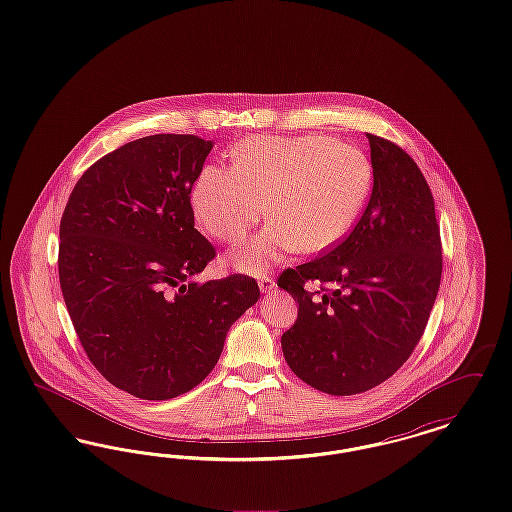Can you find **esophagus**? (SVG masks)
Listing matches in <instances>:
<instances>
[{"instance_id": "34e87169", "label": "esophagus", "mask_w": 512, "mask_h": 512, "mask_svg": "<svg viewBox=\"0 0 512 512\" xmlns=\"http://www.w3.org/2000/svg\"><path fill=\"white\" fill-rule=\"evenodd\" d=\"M259 288H261V292L268 293L270 290H274V288H276V282H274V278H272V276L263 274V276H259Z\"/></svg>"}]
</instances>
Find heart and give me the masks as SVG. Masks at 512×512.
I'll list each match as a JSON object with an SVG mask.
<instances>
[{
  "mask_svg": "<svg viewBox=\"0 0 512 512\" xmlns=\"http://www.w3.org/2000/svg\"><path fill=\"white\" fill-rule=\"evenodd\" d=\"M372 178L355 144L324 134L255 136L234 147L232 167L199 172L190 201L199 226L224 244L244 240L268 213L267 228L228 255L232 267L259 274L293 251L317 255L340 244L365 211Z\"/></svg>",
  "mask_w": 512,
  "mask_h": 512,
  "instance_id": "b5f03b06",
  "label": "heart"
}]
</instances>
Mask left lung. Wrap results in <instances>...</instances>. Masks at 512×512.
<instances>
[{"instance_id": "1", "label": "left lung", "mask_w": 512, "mask_h": 512, "mask_svg": "<svg viewBox=\"0 0 512 512\" xmlns=\"http://www.w3.org/2000/svg\"><path fill=\"white\" fill-rule=\"evenodd\" d=\"M366 138L374 186L361 219L336 247L278 276L299 303L282 336L284 359L330 395L372 390L403 366L441 282L439 224L424 174L390 140Z\"/></svg>"}]
</instances>
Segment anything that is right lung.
Masks as SVG:
<instances>
[{
  "label": "right lung",
  "mask_w": 512,
  "mask_h": 512,
  "mask_svg": "<svg viewBox=\"0 0 512 512\" xmlns=\"http://www.w3.org/2000/svg\"><path fill=\"white\" fill-rule=\"evenodd\" d=\"M211 149L194 134L128 142L80 176L61 217L59 282L78 340L107 382L147 401L201 384L259 299L245 274L190 280L217 255L190 203Z\"/></svg>",
  "instance_id": "right-lung-1"
}]
</instances>
